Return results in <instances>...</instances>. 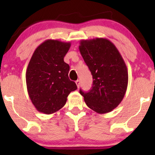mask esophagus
Here are the masks:
<instances>
[{
	"label": "esophagus",
	"instance_id": "34e87169",
	"mask_svg": "<svg viewBox=\"0 0 155 155\" xmlns=\"http://www.w3.org/2000/svg\"><path fill=\"white\" fill-rule=\"evenodd\" d=\"M75 83H76V85H77L78 87L79 88V87H80V80H76V81H75Z\"/></svg>",
	"mask_w": 155,
	"mask_h": 155
}]
</instances>
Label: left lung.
<instances>
[{
  "label": "left lung",
  "mask_w": 155,
  "mask_h": 155,
  "mask_svg": "<svg viewBox=\"0 0 155 155\" xmlns=\"http://www.w3.org/2000/svg\"><path fill=\"white\" fill-rule=\"evenodd\" d=\"M79 50L92 73L93 84L87 92L80 90L87 106L98 114L111 111L121 102L128 82V70L121 55L109 39L81 40Z\"/></svg>",
  "instance_id": "8db88e82"
}]
</instances>
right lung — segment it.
Returning a JSON list of instances; mask_svg holds the SVG:
<instances>
[{
  "mask_svg": "<svg viewBox=\"0 0 155 155\" xmlns=\"http://www.w3.org/2000/svg\"><path fill=\"white\" fill-rule=\"evenodd\" d=\"M70 42L48 39L36 48L26 71L27 92L38 111L51 114L64 107L68 94L77 90L68 78L70 66L63 58Z\"/></svg>",
  "mask_w": 155,
  "mask_h": 155,
  "instance_id": "right-lung-1",
  "label": "right lung"
}]
</instances>
